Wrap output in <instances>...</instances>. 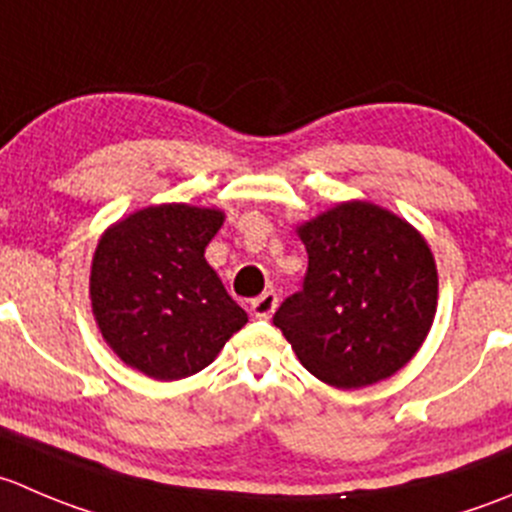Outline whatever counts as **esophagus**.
<instances>
[{
  "mask_svg": "<svg viewBox=\"0 0 512 512\" xmlns=\"http://www.w3.org/2000/svg\"><path fill=\"white\" fill-rule=\"evenodd\" d=\"M275 307H277V295L272 290L262 292L260 297H255V300L250 302V312L252 317H257V320H267V317L275 312Z\"/></svg>",
  "mask_w": 512,
  "mask_h": 512,
  "instance_id": "1",
  "label": "esophagus"
}]
</instances>
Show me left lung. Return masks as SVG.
<instances>
[{
    "label": "left lung",
    "mask_w": 512,
    "mask_h": 512,
    "mask_svg": "<svg viewBox=\"0 0 512 512\" xmlns=\"http://www.w3.org/2000/svg\"><path fill=\"white\" fill-rule=\"evenodd\" d=\"M302 290L275 322L317 380L352 390L398 372L418 352L438 305V272L423 237L393 212L345 202L300 227Z\"/></svg>",
    "instance_id": "8db88e82"
}]
</instances>
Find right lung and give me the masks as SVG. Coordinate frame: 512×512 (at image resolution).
Listing matches in <instances>:
<instances>
[{
    "mask_svg": "<svg viewBox=\"0 0 512 512\" xmlns=\"http://www.w3.org/2000/svg\"><path fill=\"white\" fill-rule=\"evenodd\" d=\"M222 220L220 210L157 205L99 240L89 277L97 325L127 365L155 380L200 372L247 322L205 260Z\"/></svg>",
    "mask_w": 512,
    "mask_h": 512,
    "instance_id": "right-lung-1",
    "label": "right lung"
}]
</instances>
